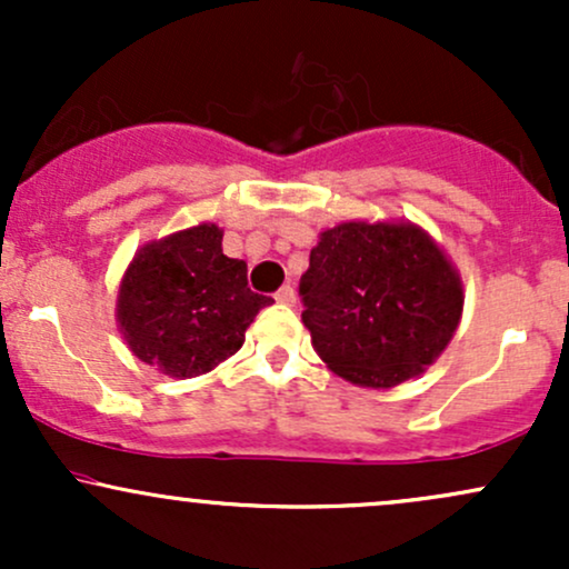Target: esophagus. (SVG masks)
<instances>
[{
    "label": "esophagus",
    "instance_id": "1",
    "mask_svg": "<svg viewBox=\"0 0 569 569\" xmlns=\"http://www.w3.org/2000/svg\"><path fill=\"white\" fill-rule=\"evenodd\" d=\"M276 302H280V305H293V302H297V291H293L291 286H280L278 293H276Z\"/></svg>",
    "mask_w": 569,
    "mask_h": 569
}]
</instances>
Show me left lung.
<instances>
[{
  "label": "left lung",
  "mask_w": 569,
  "mask_h": 569,
  "mask_svg": "<svg viewBox=\"0 0 569 569\" xmlns=\"http://www.w3.org/2000/svg\"><path fill=\"white\" fill-rule=\"evenodd\" d=\"M299 297L312 348L363 388L420 375L447 348L462 312L455 267L415 224L348 221L326 230Z\"/></svg>",
  "instance_id": "8db88e82"
}]
</instances>
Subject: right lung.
Masks as SVG:
<instances>
[{
	"label": "right lung",
	"instance_id": "1",
	"mask_svg": "<svg viewBox=\"0 0 569 569\" xmlns=\"http://www.w3.org/2000/svg\"><path fill=\"white\" fill-rule=\"evenodd\" d=\"M270 297L248 289L246 262L224 257L217 224L143 246L117 297L128 348L171 377H198L240 350Z\"/></svg>",
	"mask_w": 569,
	"mask_h": 569
}]
</instances>
